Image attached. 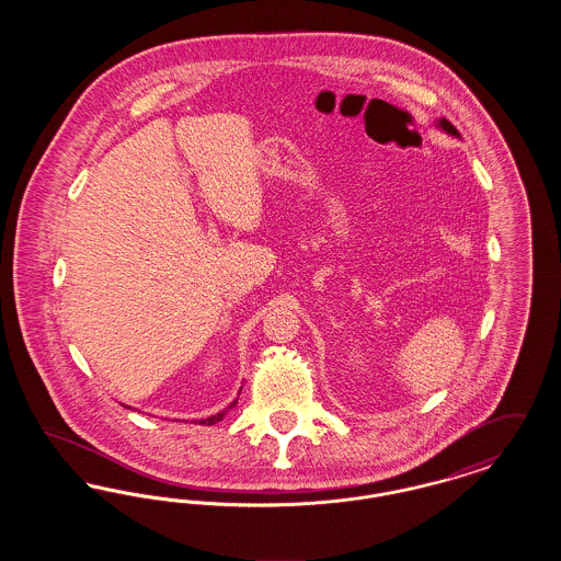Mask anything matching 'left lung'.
<instances>
[{"mask_svg": "<svg viewBox=\"0 0 561 561\" xmlns=\"http://www.w3.org/2000/svg\"><path fill=\"white\" fill-rule=\"evenodd\" d=\"M439 126H442V128H444V130H446V133L448 134H454V136H460V134H458V130L454 128L453 124H450L448 119H439Z\"/></svg>", "mask_w": 561, "mask_h": 561, "instance_id": "obj_1", "label": "left lung"}]
</instances>
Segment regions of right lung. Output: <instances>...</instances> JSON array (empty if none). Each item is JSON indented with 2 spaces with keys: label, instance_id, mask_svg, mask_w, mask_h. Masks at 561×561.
<instances>
[{
  "label": "right lung",
  "instance_id": "right-lung-1",
  "mask_svg": "<svg viewBox=\"0 0 561 561\" xmlns=\"http://www.w3.org/2000/svg\"><path fill=\"white\" fill-rule=\"evenodd\" d=\"M238 401H233L229 408H233ZM225 414H227V410H222V412H218V414H214L210 419H204V421H199V425H216L218 421H222L225 419Z\"/></svg>",
  "mask_w": 561,
  "mask_h": 561
}]
</instances>
